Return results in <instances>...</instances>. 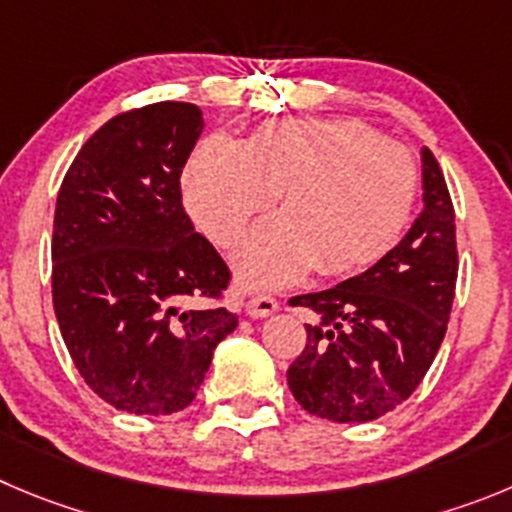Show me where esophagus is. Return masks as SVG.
Segmentation results:
<instances>
[{"label": "esophagus", "instance_id": "1", "mask_svg": "<svg viewBox=\"0 0 512 512\" xmlns=\"http://www.w3.org/2000/svg\"><path fill=\"white\" fill-rule=\"evenodd\" d=\"M278 308V298H272V295H257V298H252L250 303H247V313H250L252 318H267V315H272Z\"/></svg>", "mask_w": 512, "mask_h": 512}]
</instances>
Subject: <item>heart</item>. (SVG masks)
Here are the masks:
<instances>
[{
    "instance_id": "1",
    "label": "heart",
    "mask_w": 512,
    "mask_h": 512,
    "mask_svg": "<svg viewBox=\"0 0 512 512\" xmlns=\"http://www.w3.org/2000/svg\"><path fill=\"white\" fill-rule=\"evenodd\" d=\"M417 164L361 121L283 118L245 141L212 136L191 156L184 202L219 247H232L280 194V217L257 224L234 255L242 283L278 288L310 267L364 270L399 240L417 197Z\"/></svg>"
}]
</instances>
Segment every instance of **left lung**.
I'll list each match as a JSON object with an SVG mask.
<instances>
[{"label":"left lung","instance_id":"8db88e82","mask_svg":"<svg viewBox=\"0 0 512 512\" xmlns=\"http://www.w3.org/2000/svg\"><path fill=\"white\" fill-rule=\"evenodd\" d=\"M424 209L391 252L336 288L290 298L318 323L288 369L305 412L374 422L409 399L447 333L457 285L455 207L442 169L422 151Z\"/></svg>","mask_w":512,"mask_h":512}]
</instances>
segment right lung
Segmentation results:
<instances>
[{
  "label": "right lung",
  "instance_id": "add662e5",
  "mask_svg": "<svg viewBox=\"0 0 512 512\" xmlns=\"http://www.w3.org/2000/svg\"><path fill=\"white\" fill-rule=\"evenodd\" d=\"M202 111L161 100L85 141L57 194L52 305L75 369L128 414L181 412L237 328L232 272L181 204Z\"/></svg>",
  "mask_w": 512,
  "mask_h": 512
}]
</instances>
